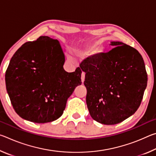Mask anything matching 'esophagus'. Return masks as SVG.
<instances>
[{
    "instance_id": "esophagus-1",
    "label": "esophagus",
    "mask_w": 156,
    "mask_h": 156,
    "mask_svg": "<svg viewBox=\"0 0 156 156\" xmlns=\"http://www.w3.org/2000/svg\"><path fill=\"white\" fill-rule=\"evenodd\" d=\"M84 78H85V73L83 72L81 73V80H82V82H83V83L84 80Z\"/></svg>"
}]
</instances>
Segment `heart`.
<instances>
[{
    "label": "heart",
    "mask_w": 156,
    "mask_h": 156,
    "mask_svg": "<svg viewBox=\"0 0 156 156\" xmlns=\"http://www.w3.org/2000/svg\"><path fill=\"white\" fill-rule=\"evenodd\" d=\"M97 48V45L96 44H94V45H90L85 47L83 49H80L78 51L77 54L79 55L80 56H86L87 55L91 54L92 52L94 51V50ZM99 52V51H95V53H98Z\"/></svg>",
    "instance_id": "heart-1"
}]
</instances>
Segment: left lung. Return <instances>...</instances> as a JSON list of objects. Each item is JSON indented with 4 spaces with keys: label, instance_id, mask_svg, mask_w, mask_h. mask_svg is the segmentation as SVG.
I'll return each mask as SVG.
<instances>
[{
    "label": "left lung",
    "instance_id": "obj_1",
    "mask_svg": "<svg viewBox=\"0 0 156 156\" xmlns=\"http://www.w3.org/2000/svg\"><path fill=\"white\" fill-rule=\"evenodd\" d=\"M109 52L87 58L80 64L86 73V102L94 120L115 125L130 117L141 104L147 73L138 51L122 42H112Z\"/></svg>",
    "mask_w": 156,
    "mask_h": 156
}]
</instances>
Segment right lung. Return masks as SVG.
<instances>
[{
	"mask_svg": "<svg viewBox=\"0 0 156 156\" xmlns=\"http://www.w3.org/2000/svg\"><path fill=\"white\" fill-rule=\"evenodd\" d=\"M59 42L48 36L23 44L12 56L5 83L12 107L23 119L36 123L57 120L67 99L80 85L82 70L65 72Z\"/></svg>",
	"mask_w": 156,
	"mask_h": 156,
	"instance_id": "add662e5",
	"label": "right lung"
}]
</instances>
